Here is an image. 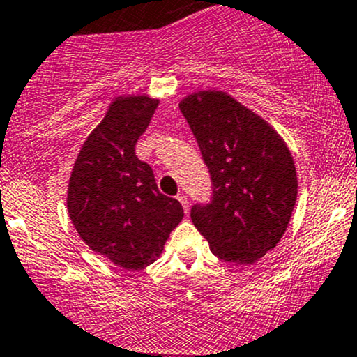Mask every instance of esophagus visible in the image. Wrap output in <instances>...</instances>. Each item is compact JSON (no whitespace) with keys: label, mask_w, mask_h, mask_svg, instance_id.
Segmentation results:
<instances>
[{"label":"esophagus","mask_w":357,"mask_h":357,"mask_svg":"<svg viewBox=\"0 0 357 357\" xmlns=\"http://www.w3.org/2000/svg\"><path fill=\"white\" fill-rule=\"evenodd\" d=\"M177 199H178V202L182 204L183 211H185V214H187V212H189V197L183 194H180V195H177Z\"/></svg>","instance_id":"34e87169"}]
</instances>
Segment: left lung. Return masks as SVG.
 <instances>
[{
    "instance_id": "left-lung-1",
    "label": "left lung",
    "mask_w": 357,
    "mask_h": 357,
    "mask_svg": "<svg viewBox=\"0 0 357 357\" xmlns=\"http://www.w3.org/2000/svg\"><path fill=\"white\" fill-rule=\"evenodd\" d=\"M209 168L212 199L190 209L218 258L253 265L285 234L297 172L285 142L265 119L222 91H199L178 104Z\"/></svg>"
}]
</instances>
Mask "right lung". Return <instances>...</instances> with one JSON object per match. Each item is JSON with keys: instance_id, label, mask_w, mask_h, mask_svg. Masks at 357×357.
<instances>
[{"instance_id": "right-lung-1", "label": "right lung", "mask_w": 357, "mask_h": 357, "mask_svg": "<svg viewBox=\"0 0 357 357\" xmlns=\"http://www.w3.org/2000/svg\"><path fill=\"white\" fill-rule=\"evenodd\" d=\"M157 106L148 96L116 98L84 142L67 192L82 241L130 271L151 265L183 218L178 200L158 190L151 167L135 153Z\"/></svg>"}]
</instances>
